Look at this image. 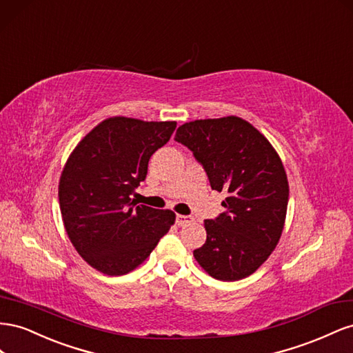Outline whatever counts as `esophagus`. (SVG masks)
I'll return each mask as SVG.
<instances>
[{
  "mask_svg": "<svg viewBox=\"0 0 353 353\" xmlns=\"http://www.w3.org/2000/svg\"><path fill=\"white\" fill-rule=\"evenodd\" d=\"M190 221H194L192 216H183V214H177L176 217V223L179 226H185L186 223H190Z\"/></svg>",
  "mask_w": 353,
  "mask_h": 353,
  "instance_id": "1",
  "label": "esophagus"
}]
</instances>
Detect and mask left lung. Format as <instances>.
<instances>
[{"label": "left lung", "instance_id": "left-lung-1", "mask_svg": "<svg viewBox=\"0 0 353 353\" xmlns=\"http://www.w3.org/2000/svg\"><path fill=\"white\" fill-rule=\"evenodd\" d=\"M174 140L203 164L211 189L228 192L225 213L204 220L207 241L194 257L220 281L254 274L284 229L290 189L283 161L257 128L234 115L185 123Z\"/></svg>", "mask_w": 353, "mask_h": 353}]
</instances>
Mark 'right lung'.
<instances>
[{"label":"right lung","instance_id":"add662e5","mask_svg":"<svg viewBox=\"0 0 353 353\" xmlns=\"http://www.w3.org/2000/svg\"><path fill=\"white\" fill-rule=\"evenodd\" d=\"M174 130L176 121L108 118L66 161L59 182L66 234L78 254L105 275L134 270L174 225L171 210L136 205L130 196Z\"/></svg>","mask_w":353,"mask_h":353}]
</instances>
